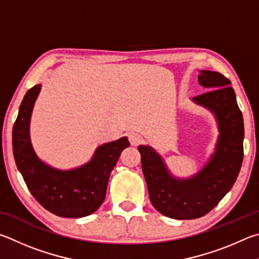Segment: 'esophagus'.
<instances>
[{
    "instance_id": "obj_1",
    "label": "esophagus",
    "mask_w": 259,
    "mask_h": 259,
    "mask_svg": "<svg viewBox=\"0 0 259 259\" xmlns=\"http://www.w3.org/2000/svg\"><path fill=\"white\" fill-rule=\"evenodd\" d=\"M128 139H130V142H131V144H132V146H139V144L143 143V141H144L142 135H140L139 133L130 134Z\"/></svg>"
}]
</instances>
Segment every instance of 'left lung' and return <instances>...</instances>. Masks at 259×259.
<instances>
[{"instance_id": "1", "label": "left lung", "mask_w": 259, "mask_h": 259, "mask_svg": "<svg viewBox=\"0 0 259 259\" xmlns=\"http://www.w3.org/2000/svg\"><path fill=\"white\" fill-rule=\"evenodd\" d=\"M198 80L208 91L193 101L214 113L220 131L207 165L193 178L176 179L151 147L138 148L153 207L175 220L199 219L219 205L233 187L243 160V118L231 81L210 70H201Z\"/></svg>"}]
</instances>
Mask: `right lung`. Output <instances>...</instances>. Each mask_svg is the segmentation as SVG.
<instances>
[{
	"mask_svg": "<svg viewBox=\"0 0 259 259\" xmlns=\"http://www.w3.org/2000/svg\"><path fill=\"white\" fill-rule=\"evenodd\" d=\"M40 84L27 91L12 130L16 165L33 197L45 209L60 217L89 216L102 205L111 170L121 151L130 146L126 137L100 146L88 164L60 170L36 156L29 138V122Z\"/></svg>",
	"mask_w": 259,
	"mask_h": 259,
	"instance_id": "obj_1",
	"label": "right lung"
}]
</instances>
